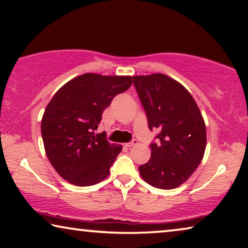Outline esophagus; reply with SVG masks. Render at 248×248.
<instances>
[{
	"instance_id": "1",
	"label": "esophagus",
	"mask_w": 248,
	"mask_h": 248,
	"mask_svg": "<svg viewBox=\"0 0 248 248\" xmlns=\"http://www.w3.org/2000/svg\"><path fill=\"white\" fill-rule=\"evenodd\" d=\"M136 145H138V141H137L136 139H134V140H132V141L125 143V147L130 148V147H134V146H136Z\"/></svg>"
}]
</instances>
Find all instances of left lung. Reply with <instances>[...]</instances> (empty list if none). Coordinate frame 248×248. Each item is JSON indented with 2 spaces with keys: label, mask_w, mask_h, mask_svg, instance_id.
Returning a JSON list of instances; mask_svg holds the SVG:
<instances>
[{
  "label": "left lung",
  "mask_w": 248,
  "mask_h": 248,
  "mask_svg": "<svg viewBox=\"0 0 248 248\" xmlns=\"http://www.w3.org/2000/svg\"><path fill=\"white\" fill-rule=\"evenodd\" d=\"M134 84L147 114L150 130L158 129V143H150L151 157L139 167L151 186L172 189L198 167L206 148L202 112L184 86L162 73L134 77Z\"/></svg>",
  "instance_id": "8db88e82"
}]
</instances>
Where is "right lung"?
<instances>
[{
    "instance_id": "add662e5",
    "label": "right lung",
    "mask_w": 248,
    "mask_h": 248,
    "mask_svg": "<svg viewBox=\"0 0 248 248\" xmlns=\"http://www.w3.org/2000/svg\"><path fill=\"white\" fill-rule=\"evenodd\" d=\"M129 76L84 73L57 91L44 110L41 134L51 165L76 186L106 179L123 146L95 134L102 113L117 94L130 88Z\"/></svg>"
}]
</instances>
